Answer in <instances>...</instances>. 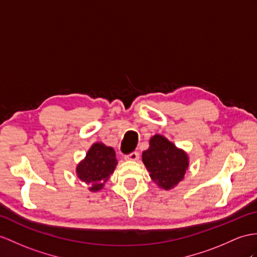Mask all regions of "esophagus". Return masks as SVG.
Here are the masks:
<instances>
[{"mask_svg":"<svg viewBox=\"0 0 257 257\" xmlns=\"http://www.w3.org/2000/svg\"><path fill=\"white\" fill-rule=\"evenodd\" d=\"M124 158L126 159V160H139V158H140V154L137 153V152H134V153L130 154V155H125V157H124Z\"/></svg>","mask_w":257,"mask_h":257,"instance_id":"1","label":"esophagus"}]
</instances>
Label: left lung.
I'll use <instances>...</instances> for the list:
<instances>
[{"instance_id":"1","label":"left lung","mask_w":257,"mask_h":257,"mask_svg":"<svg viewBox=\"0 0 257 257\" xmlns=\"http://www.w3.org/2000/svg\"><path fill=\"white\" fill-rule=\"evenodd\" d=\"M143 162L152 179L165 190L176 186L189 167L187 155L161 135L152 137L149 148L143 153Z\"/></svg>"}]
</instances>
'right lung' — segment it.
Here are the masks:
<instances>
[{
    "mask_svg": "<svg viewBox=\"0 0 257 257\" xmlns=\"http://www.w3.org/2000/svg\"><path fill=\"white\" fill-rule=\"evenodd\" d=\"M116 165L114 149L96 143L88 150L86 158L77 166L76 173L81 181L90 184V191L96 192L102 189Z\"/></svg>",
    "mask_w": 257,
    "mask_h": 257,
    "instance_id": "right-lung-1",
    "label": "right lung"
}]
</instances>
